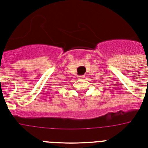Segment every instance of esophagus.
Masks as SVG:
<instances>
[{"instance_id": "1", "label": "esophagus", "mask_w": 148, "mask_h": 148, "mask_svg": "<svg viewBox=\"0 0 148 148\" xmlns=\"http://www.w3.org/2000/svg\"><path fill=\"white\" fill-rule=\"evenodd\" d=\"M77 78L79 79V80H82V79H84V76H78Z\"/></svg>"}]
</instances>
